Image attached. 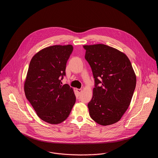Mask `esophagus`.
Returning a JSON list of instances; mask_svg holds the SVG:
<instances>
[{"label": "esophagus", "mask_w": 158, "mask_h": 158, "mask_svg": "<svg viewBox=\"0 0 158 158\" xmlns=\"http://www.w3.org/2000/svg\"><path fill=\"white\" fill-rule=\"evenodd\" d=\"M76 90H77V92H78V94H79V95H80L81 94V92H82V90L81 89H76Z\"/></svg>", "instance_id": "obj_1"}]
</instances>
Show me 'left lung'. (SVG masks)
<instances>
[{"instance_id":"1","label":"left lung","mask_w":158,"mask_h":158,"mask_svg":"<svg viewBox=\"0 0 158 158\" xmlns=\"http://www.w3.org/2000/svg\"><path fill=\"white\" fill-rule=\"evenodd\" d=\"M85 58L95 81L88 103L92 120L102 126L120 120L127 110L136 85V77L127 56L104 44L84 45Z\"/></svg>"}]
</instances>
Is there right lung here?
<instances>
[{
    "label": "right lung",
    "mask_w": 158,
    "mask_h": 158,
    "mask_svg": "<svg viewBox=\"0 0 158 158\" xmlns=\"http://www.w3.org/2000/svg\"><path fill=\"white\" fill-rule=\"evenodd\" d=\"M73 50L72 45H53L41 50L31 60L25 94L38 116L50 124L65 120L75 104L73 89L61 82Z\"/></svg>",
    "instance_id": "add662e5"
}]
</instances>
